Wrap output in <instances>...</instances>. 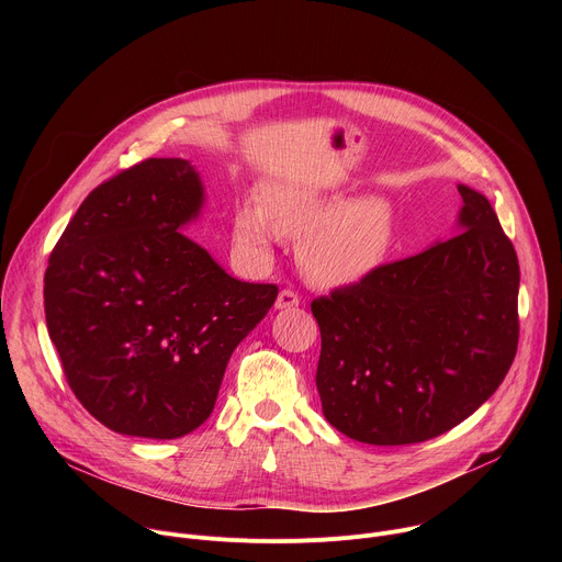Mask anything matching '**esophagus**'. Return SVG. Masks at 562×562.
I'll return each instance as SVG.
<instances>
[{"instance_id": "34e87169", "label": "esophagus", "mask_w": 562, "mask_h": 562, "mask_svg": "<svg viewBox=\"0 0 562 562\" xmlns=\"http://www.w3.org/2000/svg\"><path fill=\"white\" fill-rule=\"evenodd\" d=\"M297 304H300L297 293H293V291H289V289H284V291H280V293H278V300H276V308H278V311L295 308Z\"/></svg>"}]
</instances>
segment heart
Instances as JSON below:
<instances>
[{
    "label": "heart",
    "instance_id": "obj_1",
    "mask_svg": "<svg viewBox=\"0 0 562 562\" xmlns=\"http://www.w3.org/2000/svg\"><path fill=\"white\" fill-rule=\"evenodd\" d=\"M300 238V267L315 286L349 289L375 276L389 260L397 211L384 195L345 200L336 189L273 182L262 206L243 204L233 215V243L256 265L273 256L278 235Z\"/></svg>",
    "mask_w": 562,
    "mask_h": 562
}]
</instances>
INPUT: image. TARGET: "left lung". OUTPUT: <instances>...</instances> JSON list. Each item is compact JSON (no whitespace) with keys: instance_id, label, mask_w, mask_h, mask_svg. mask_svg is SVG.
Wrapping results in <instances>:
<instances>
[{"instance_id":"8db88e82","label":"left lung","mask_w":562,"mask_h":562,"mask_svg":"<svg viewBox=\"0 0 562 562\" xmlns=\"http://www.w3.org/2000/svg\"><path fill=\"white\" fill-rule=\"evenodd\" d=\"M456 233L311 302L325 418L367 445H412L467 420L518 347V258L490 200L458 184Z\"/></svg>"}]
</instances>
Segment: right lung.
Listing matches in <instances>:
<instances>
[{"label":"right lung","instance_id":"right-lung-1","mask_svg":"<svg viewBox=\"0 0 562 562\" xmlns=\"http://www.w3.org/2000/svg\"><path fill=\"white\" fill-rule=\"evenodd\" d=\"M204 202L189 159L150 157L100 184L50 254L48 336L79 403L117 434L198 429L231 353L278 297L273 284L228 276L180 231Z\"/></svg>","mask_w":562,"mask_h":562}]
</instances>
